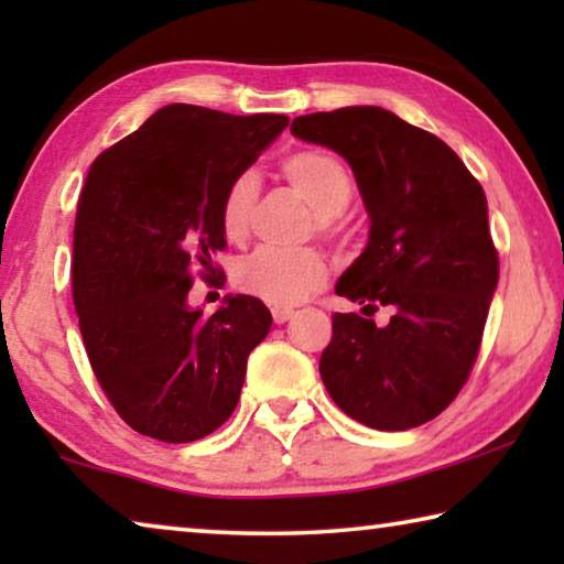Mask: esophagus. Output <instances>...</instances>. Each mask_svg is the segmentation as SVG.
Listing matches in <instances>:
<instances>
[{
    "label": "esophagus",
    "instance_id": "obj_1",
    "mask_svg": "<svg viewBox=\"0 0 564 564\" xmlns=\"http://www.w3.org/2000/svg\"><path fill=\"white\" fill-rule=\"evenodd\" d=\"M271 313H273V321L275 323H285V321H291L295 316V311L289 308V305H275Z\"/></svg>",
    "mask_w": 564,
    "mask_h": 564
}]
</instances>
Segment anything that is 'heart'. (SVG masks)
I'll use <instances>...</instances> for the list:
<instances>
[{
    "mask_svg": "<svg viewBox=\"0 0 564 564\" xmlns=\"http://www.w3.org/2000/svg\"><path fill=\"white\" fill-rule=\"evenodd\" d=\"M281 174L316 212V231L328 241L343 243L350 236L346 212L352 198L350 171L338 156L323 149H301L285 156ZM261 196V181L253 171L228 181L218 206V221L228 241H243L251 234L256 206ZM328 265L316 248L261 246L243 256L234 269V283L238 291L273 305H293L305 295L318 291L326 283Z\"/></svg>",
    "mask_w": 564,
    "mask_h": 564,
    "instance_id": "obj_1",
    "label": "heart"
}]
</instances>
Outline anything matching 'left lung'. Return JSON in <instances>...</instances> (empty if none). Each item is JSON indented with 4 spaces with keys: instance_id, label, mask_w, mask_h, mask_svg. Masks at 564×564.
Wrapping results in <instances>:
<instances>
[{
    "instance_id": "1",
    "label": "left lung",
    "mask_w": 564,
    "mask_h": 564,
    "mask_svg": "<svg viewBox=\"0 0 564 564\" xmlns=\"http://www.w3.org/2000/svg\"><path fill=\"white\" fill-rule=\"evenodd\" d=\"M293 137L348 161L370 216V241L336 293L321 378L343 413L376 431H410L443 413L470 378L500 261L485 191L460 156L380 107L293 119ZM383 304L391 323L365 316Z\"/></svg>"
}]
</instances>
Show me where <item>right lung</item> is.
<instances>
[{
	"label": "right lung",
	"mask_w": 564,
	"mask_h": 564,
	"mask_svg": "<svg viewBox=\"0 0 564 564\" xmlns=\"http://www.w3.org/2000/svg\"><path fill=\"white\" fill-rule=\"evenodd\" d=\"M289 127L283 113L169 104L94 161L76 204L72 295L94 376L133 431L164 443L206 437L231 417L246 360L271 313L234 295L188 308L194 271L226 248L218 206Z\"/></svg>",
	"instance_id": "obj_1"
}]
</instances>
